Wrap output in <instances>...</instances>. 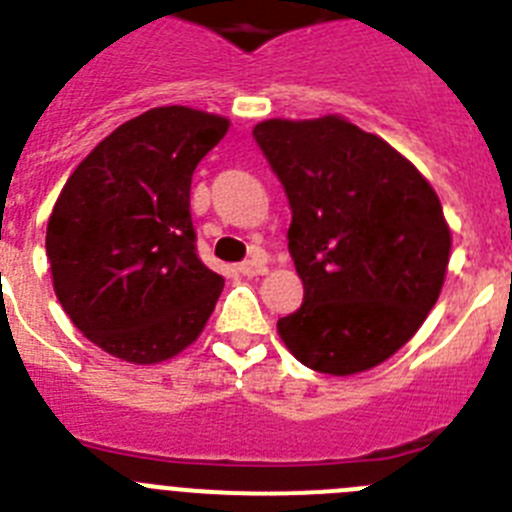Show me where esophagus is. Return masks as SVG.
Segmentation results:
<instances>
[{
	"label": "esophagus",
	"mask_w": 512,
	"mask_h": 512,
	"mask_svg": "<svg viewBox=\"0 0 512 512\" xmlns=\"http://www.w3.org/2000/svg\"><path fill=\"white\" fill-rule=\"evenodd\" d=\"M238 271H241L243 277H264L266 271H269V266L264 264V261H243V264H238Z\"/></svg>",
	"instance_id": "1"
}]
</instances>
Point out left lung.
Segmentation results:
<instances>
[{
	"label": "left lung",
	"mask_w": 512,
	"mask_h": 512,
	"mask_svg": "<svg viewBox=\"0 0 512 512\" xmlns=\"http://www.w3.org/2000/svg\"><path fill=\"white\" fill-rule=\"evenodd\" d=\"M253 138L287 192L302 307L277 323L289 354L351 377L397 354L441 295L451 228L431 182L341 115L264 120Z\"/></svg>",
	"instance_id": "8db88e82"
}]
</instances>
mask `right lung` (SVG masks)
Masks as SVG:
<instances>
[{"mask_svg": "<svg viewBox=\"0 0 512 512\" xmlns=\"http://www.w3.org/2000/svg\"><path fill=\"white\" fill-rule=\"evenodd\" d=\"M228 117L153 107L122 122L63 184L45 253L71 323L130 364L192 346L225 279L194 251L192 174L225 138Z\"/></svg>", "mask_w": 512, "mask_h": 512, "instance_id": "right-lung-1", "label": "right lung"}]
</instances>
